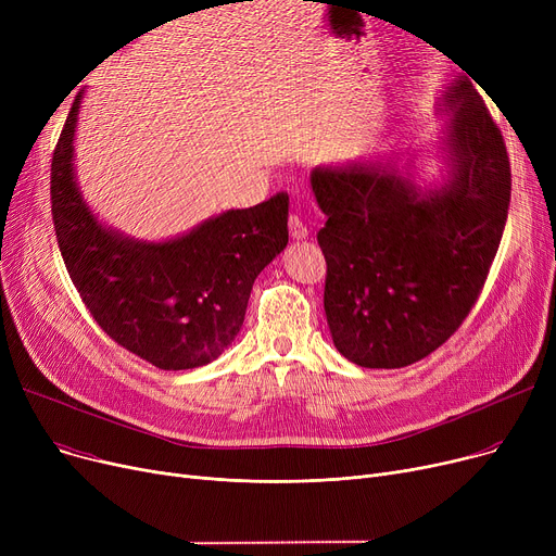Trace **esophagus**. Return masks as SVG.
<instances>
[{
	"label": "esophagus",
	"mask_w": 556,
	"mask_h": 556,
	"mask_svg": "<svg viewBox=\"0 0 556 556\" xmlns=\"http://www.w3.org/2000/svg\"><path fill=\"white\" fill-rule=\"evenodd\" d=\"M288 229H290V237H293L295 241H300V239H306L308 237V227L302 223V218L300 216H290L288 218Z\"/></svg>",
	"instance_id": "obj_1"
}]
</instances>
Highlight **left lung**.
Masks as SVG:
<instances>
[{
	"label": "left lung",
	"mask_w": 556,
	"mask_h": 556,
	"mask_svg": "<svg viewBox=\"0 0 556 556\" xmlns=\"http://www.w3.org/2000/svg\"><path fill=\"white\" fill-rule=\"evenodd\" d=\"M448 180L421 189L396 166H317L311 187L327 214L325 311L338 352L361 367L399 369L442 346L476 306L498 252L511 195L507 146L459 76Z\"/></svg>",
	"instance_id": "left-lung-1"
}]
</instances>
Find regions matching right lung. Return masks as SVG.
<instances>
[{
    "mask_svg": "<svg viewBox=\"0 0 556 556\" xmlns=\"http://www.w3.org/2000/svg\"><path fill=\"white\" fill-rule=\"evenodd\" d=\"M72 103L51 160V214L67 273L97 325L160 369L216 361L243 327L256 275L288 243V193L229 210L185 237L146 243L103 227L74 175Z\"/></svg>",
    "mask_w": 556,
    "mask_h": 556,
    "instance_id": "1",
    "label": "right lung"
}]
</instances>
